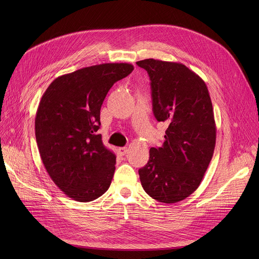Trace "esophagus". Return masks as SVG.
Returning a JSON list of instances; mask_svg holds the SVG:
<instances>
[{
	"label": "esophagus",
	"mask_w": 259,
	"mask_h": 259,
	"mask_svg": "<svg viewBox=\"0 0 259 259\" xmlns=\"http://www.w3.org/2000/svg\"><path fill=\"white\" fill-rule=\"evenodd\" d=\"M128 151V148L127 147H121V148H118V152L120 155H125Z\"/></svg>",
	"instance_id": "1"
}]
</instances>
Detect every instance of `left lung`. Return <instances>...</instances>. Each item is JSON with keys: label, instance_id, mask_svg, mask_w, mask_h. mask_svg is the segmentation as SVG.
<instances>
[{"label": "left lung", "instance_id": "left-lung-1", "mask_svg": "<svg viewBox=\"0 0 259 259\" xmlns=\"http://www.w3.org/2000/svg\"><path fill=\"white\" fill-rule=\"evenodd\" d=\"M151 80L153 113L168 128L165 141L150 149L139 170L142 186L152 198L179 202L200 185L216 143L210 94L203 79L181 63L147 59L137 62Z\"/></svg>", "mask_w": 259, "mask_h": 259}]
</instances>
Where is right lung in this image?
<instances>
[{
    "mask_svg": "<svg viewBox=\"0 0 259 259\" xmlns=\"http://www.w3.org/2000/svg\"><path fill=\"white\" fill-rule=\"evenodd\" d=\"M133 68L128 63L81 68L57 77L39 101L34 127L40 158L53 183L76 201H92L110 187L116 156L98 133L101 107Z\"/></svg>",
    "mask_w": 259,
    "mask_h": 259,
    "instance_id": "add662e5",
    "label": "right lung"
}]
</instances>
